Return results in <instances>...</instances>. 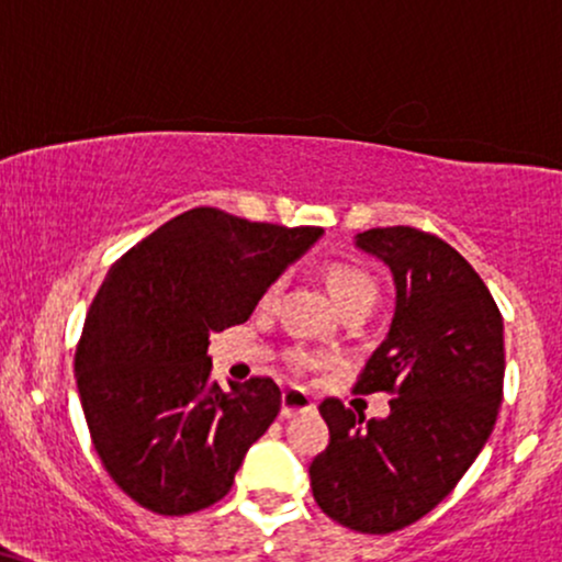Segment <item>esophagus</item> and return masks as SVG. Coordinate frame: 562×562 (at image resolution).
I'll return each mask as SVG.
<instances>
[{"label":"esophagus","mask_w":562,"mask_h":562,"mask_svg":"<svg viewBox=\"0 0 562 562\" xmlns=\"http://www.w3.org/2000/svg\"><path fill=\"white\" fill-rule=\"evenodd\" d=\"M311 411H316V401L308 395V392L295 390V387L282 392V416L285 418H293L299 414H311Z\"/></svg>","instance_id":"34e87169"}]
</instances>
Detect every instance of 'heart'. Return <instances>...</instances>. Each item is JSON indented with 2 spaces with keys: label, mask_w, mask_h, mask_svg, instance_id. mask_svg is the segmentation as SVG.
Segmentation results:
<instances>
[{
  "label": "heart",
  "mask_w": 562,
  "mask_h": 562,
  "mask_svg": "<svg viewBox=\"0 0 562 562\" xmlns=\"http://www.w3.org/2000/svg\"><path fill=\"white\" fill-rule=\"evenodd\" d=\"M327 280H329V288H333L335 301L340 303L342 311H348L353 306H374L376 282H374V277L367 272V269L353 267V263H335V267L329 269ZM277 295H280V282H272V285L267 288V293H263L261 306L263 308L274 306ZM290 361H293L295 367L308 369V367H316V363H319V358L306 353V350H293V353H290Z\"/></svg>",
  "instance_id": "1"
}]
</instances>
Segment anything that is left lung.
Segmentation results:
<instances>
[{
    "label": "left lung",
    "mask_w": 562,
    "mask_h": 562,
    "mask_svg": "<svg viewBox=\"0 0 562 562\" xmlns=\"http://www.w3.org/2000/svg\"><path fill=\"white\" fill-rule=\"evenodd\" d=\"M356 248L390 267L395 314L356 390L392 392L387 418L319 405L329 445L311 463L316 505L361 533H390L442 503L476 461L503 403V316L456 248L416 227H374Z\"/></svg>",
    "instance_id": "obj_1"
}]
</instances>
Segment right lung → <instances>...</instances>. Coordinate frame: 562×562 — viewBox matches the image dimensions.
I'll use <instances>...</instances> for the list:
<instances>
[{
  "label": "right lung",
  "mask_w": 562,
  "mask_h": 562,
  "mask_svg": "<svg viewBox=\"0 0 562 562\" xmlns=\"http://www.w3.org/2000/svg\"><path fill=\"white\" fill-rule=\"evenodd\" d=\"M322 233L199 206L112 263L88 308L76 380L101 463L140 508L186 516L229 492L282 397L269 376L212 382L209 335L246 322Z\"/></svg>",
  "instance_id": "obj_1"
}]
</instances>
